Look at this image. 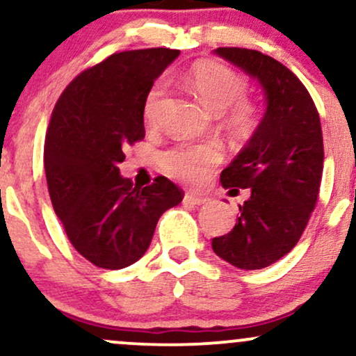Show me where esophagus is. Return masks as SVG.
Returning <instances> with one entry per match:
<instances>
[{
    "label": "esophagus",
    "mask_w": 356,
    "mask_h": 356,
    "mask_svg": "<svg viewBox=\"0 0 356 356\" xmlns=\"http://www.w3.org/2000/svg\"><path fill=\"white\" fill-rule=\"evenodd\" d=\"M184 202H189L192 206H202V204L209 202V197H204V195L197 194H186L184 195Z\"/></svg>",
    "instance_id": "34e87169"
}]
</instances>
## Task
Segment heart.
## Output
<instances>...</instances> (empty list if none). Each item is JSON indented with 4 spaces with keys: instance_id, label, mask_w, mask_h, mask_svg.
<instances>
[{
    "instance_id": "b5f03b06",
    "label": "heart",
    "mask_w": 356,
    "mask_h": 356,
    "mask_svg": "<svg viewBox=\"0 0 356 356\" xmlns=\"http://www.w3.org/2000/svg\"><path fill=\"white\" fill-rule=\"evenodd\" d=\"M187 87L197 97L199 102L212 113H222L229 110V122L238 130H249L256 122V112L246 102H239L246 95L248 81L219 61L202 60L187 70ZM167 83L159 79L147 92L144 102V117L152 122L157 117L162 100H164ZM220 150L214 144L204 145H177L167 150L162 157L164 169L172 177L189 184L204 181L211 169L219 162Z\"/></svg>"
}]
</instances>
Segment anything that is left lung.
<instances>
[{"mask_svg":"<svg viewBox=\"0 0 356 356\" xmlns=\"http://www.w3.org/2000/svg\"><path fill=\"white\" fill-rule=\"evenodd\" d=\"M256 79L266 110L254 134L220 174L229 194L251 191L231 232L212 239L219 257L239 269H263L288 254L303 234L320 192L323 136L318 110L291 70L248 48H218Z\"/></svg>","mask_w":356,"mask_h":356,"instance_id":"8db88e82","label":"left lung"}]
</instances>
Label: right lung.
I'll use <instances>...</instances> for the list:
<instances>
[{
  "instance_id": "add662e5",
  "label": "right lung",
  "mask_w": 356,
  "mask_h": 356,
  "mask_svg": "<svg viewBox=\"0 0 356 356\" xmlns=\"http://www.w3.org/2000/svg\"><path fill=\"white\" fill-rule=\"evenodd\" d=\"M179 53H113L81 72L53 108L43 154L53 209L73 248L99 268L140 259L159 218L184 197L164 175L140 187L118 169L125 147L145 136L147 92Z\"/></svg>"
}]
</instances>
